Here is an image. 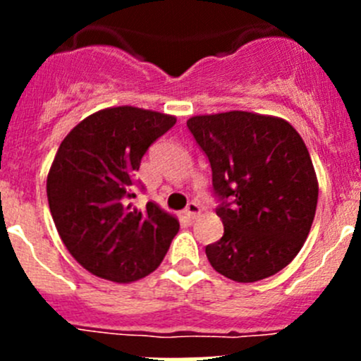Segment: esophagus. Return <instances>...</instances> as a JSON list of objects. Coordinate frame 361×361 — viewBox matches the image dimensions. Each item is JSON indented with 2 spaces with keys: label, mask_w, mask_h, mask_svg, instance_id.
<instances>
[{
  "label": "esophagus",
  "mask_w": 361,
  "mask_h": 361,
  "mask_svg": "<svg viewBox=\"0 0 361 361\" xmlns=\"http://www.w3.org/2000/svg\"><path fill=\"white\" fill-rule=\"evenodd\" d=\"M185 214H187L188 220H195L197 216H201V206L195 202H190L187 206V209H185Z\"/></svg>",
  "instance_id": "obj_1"
}]
</instances>
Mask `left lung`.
Segmentation results:
<instances>
[{
    "label": "left lung",
    "instance_id": "left-lung-1",
    "mask_svg": "<svg viewBox=\"0 0 361 361\" xmlns=\"http://www.w3.org/2000/svg\"><path fill=\"white\" fill-rule=\"evenodd\" d=\"M190 133L207 155L224 235L206 246L211 267L238 283L285 269L304 246L318 178L300 134L285 118L251 111L195 115Z\"/></svg>",
    "mask_w": 361,
    "mask_h": 361
}]
</instances>
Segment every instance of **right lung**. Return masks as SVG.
<instances>
[{"label": "right lung", "instance_id": "1", "mask_svg": "<svg viewBox=\"0 0 361 361\" xmlns=\"http://www.w3.org/2000/svg\"><path fill=\"white\" fill-rule=\"evenodd\" d=\"M176 116L134 106L104 108L73 127L49 176L47 197L71 257L97 278L133 283L159 267L180 231L159 204L137 209L133 176L148 147Z\"/></svg>", "mask_w": 361, "mask_h": 361}]
</instances>
